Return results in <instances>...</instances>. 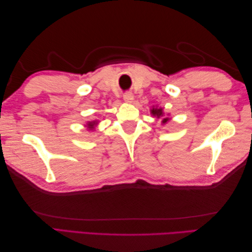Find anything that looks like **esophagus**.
<instances>
[{
	"mask_svg": "<svg viewBox=\"0 0 252 252\" xmlns=\"http://www.w3.org/2000/svg\"><path fill=\"white\" fill-rule=\"evenodd\" d=\"M123 99H125V101H126V103H132L133 99H134V96H133L131 92H127L123 95Z\"/></svg>",
	"mask_w": 252,
	"mask_h": 252,
	"instance_id": "1",
	"label": "esophagus"
}]
</instances>
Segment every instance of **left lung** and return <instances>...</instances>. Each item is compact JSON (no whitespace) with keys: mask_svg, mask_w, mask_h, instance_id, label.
I'll return each instance as SVG.
<instances>
[{"mask_svg":"<svg viewBox=\"0 0 252 252\" xmlns=\"http://www.w3.org/2000/svg\"><path fill=\"white\" fill-rule=\"evenodd\" d=\"M151 114L153 116H155V117H157V118H160V117H162L164 115L163 114V109L162 108H158V107H155V108L151 109ZM169 120H170V118H163L162 123L164 125V123H167Z\"/></svg>","mask_w":252,"mask_h":252,"instance_id":"8db88e82","label":"left lung"}]
</instances>
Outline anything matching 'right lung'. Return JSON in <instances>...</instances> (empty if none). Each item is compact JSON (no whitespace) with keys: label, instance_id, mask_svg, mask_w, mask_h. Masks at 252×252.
I'll use <instances>...</instances> for the list:
<instances>
[{"label":"right lung","instance_id":"right-lung-1","mask_svg":"<svg viewBox=\"0 0 252 252\" xmlns=\"http://www.w3.org/2000/svg\"><path fill=\"white\" fill-rule=\"evenodd\" d=\"M97 123H98V122L96 121V120H95V121H89L88 125H87V126H88V129H89V130H94V127H95L96 125H97Z\"/></svg>","mask_w":252,"mask_h":252}]
</instances>
